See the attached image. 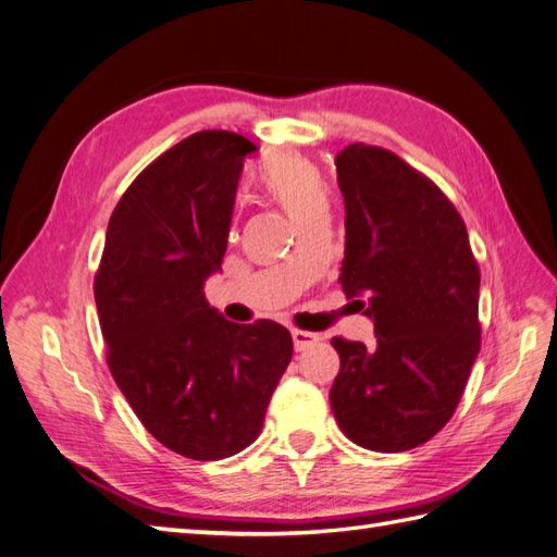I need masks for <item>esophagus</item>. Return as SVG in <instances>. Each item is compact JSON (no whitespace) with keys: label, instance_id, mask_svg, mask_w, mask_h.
<instances>
[{"label":"esophagus","instance_id":"esophagus-1","mask_svg":"<svg viewBox=\"0 0 557 557\" xmlns=\"http://www.w3.org/2000/svg\"><path fill=\"white\" fill-rule=\"evenodd\" d=\"M315 342H318V334L307 332V330H297V327L293 330V344H295L297 350H305V348H309Z\"/></svg>","mask_w":557,"mask_h":557}]
</instances>
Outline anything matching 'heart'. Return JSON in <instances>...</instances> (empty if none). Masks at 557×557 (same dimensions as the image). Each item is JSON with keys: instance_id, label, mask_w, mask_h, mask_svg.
Here are the masks:
<instances>
[{"instance_id": "1", "label": "heart", "mask_w": 557, "mask_h": 557, "mask_svg": "<svg viewBox=\"0 0 557 557\" xmlns=\"http://www.w3.org/2000/svg\"><path fill=\"white\" fill-rule=\"evenodd\" d=\"M260 190L288 211L297 225L313 215L327 213L330 190L318 166L301 156H276L269 160L258 176Z\"/></svg>"}]
</instances>
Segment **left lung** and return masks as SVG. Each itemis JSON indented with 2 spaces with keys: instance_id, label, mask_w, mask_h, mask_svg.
I'll list each match as a JSON object with an SVG mask.
<instances>
[{
  "instance_id": "obj_1",
  "label": "left lung",
  "mask_w": 557,
  "mask_h": 557,
  "mask_svg": "<svg viewBox=\"0 0 557 557\" xmlns=\"http://www.w3.org/2000/svg\"><path fill=\"white\" fill-rule=\"evenodd\" d=\"M336 176L346 201L339 283L362 297L376 342L334 336L342 367L330 404L352 444L409 450L458 409L481 348V272L453 201L393 150L350 144Z\"/></svg>"
}]
</instances>
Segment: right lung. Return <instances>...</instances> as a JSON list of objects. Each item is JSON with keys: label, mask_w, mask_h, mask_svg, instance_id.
<instances>
[{"label": "right lung", "mask_w": 557, "mask_h": 557, "mask_svg": "<svg viewBox=\"0 0 557 557\" xmlns=\"http://www.w3.org/2000/svg\"><path fill=\"white\" fill-rule=\"evenodd\" d=\"M256 150L227 129L164 150L115 205L95 272L113 381L141 425L190 460L256 442L293 358L283 325L230 323L201 290L223 264L244 158Z\"/></svg>", "instance_id": "right-lung-1"}]
</instances>
